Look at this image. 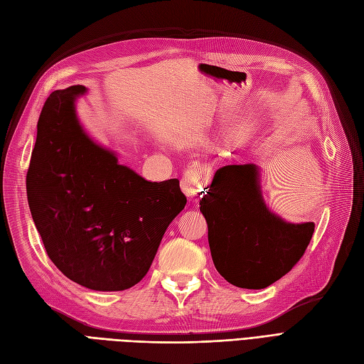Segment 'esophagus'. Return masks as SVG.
Returning a JSON list of instances; mask_svg holds the SVG:
<instances>
[{
    "label": "esophagus",
    "mask_w": 364,
    "mask_h": 364,
    "mask_svg": "<svg viewBox=\"0 0 364 364\" xmlns=\"http://www.w3.org/2000/svg\"><path fill=\"white\" fill-rule=\"evenodd\" d=\"M206 181H204L203 175L197 173H186L181 180V189L186 193V197L189 201H195L197 198L203 197V193L206 192Z\"/></svg>",
    "instance_id": "esophagus-1"
}]
</instances>
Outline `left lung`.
Instances as JSON below:
<instances>
[{
	"label": "left lung",
	"instance_id": "8db88e82",
	"mask_svg": "<svg viewBox=\"0 0 364 364\" xmlns=\"http://www.w3.org/2000/svg\"><path fill=\"white\" fill-rule=\"evenodd\" d=\"M213 264L226 282L264 289L300 262L315 225H294L269 210L255 164H230L213 175L200 200Z\"/></svg>",
	"mask_w": 364,
	"mask_h": 364
}]
</instances>
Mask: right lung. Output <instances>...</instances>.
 Segmentation results:
<instances>
[{
  "mask_svg": "<svg viewBox=\"0 0 364 364\" xmlns=\"http://www.w3.org/2000/svg\"><path fill=\"white\" fill-rule=\"evenodd\" d=\"M85 86L55 90L36 124L27 201L52 263L92 291L141 282L172 220L186 206L176 178L144 180L85 132L75 100Z\"/></svg>",
  "mask_w": 364,
  "mask_h": 364,
  "instance_id": "1",
  "label": "right lung"
}]
</instances>
